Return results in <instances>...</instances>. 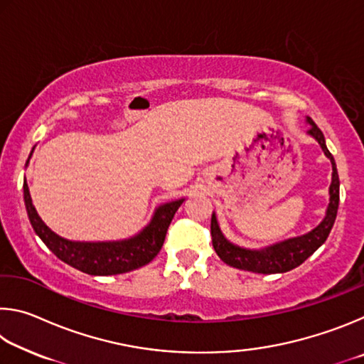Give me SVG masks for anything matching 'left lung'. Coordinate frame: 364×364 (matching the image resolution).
<instances>
[{
    "mask_svg": "<svg viewBox=\"0 0 364 364\" xmlns=\"http://www.w3.org/2000/svg\"><path fill=\"white\" fill-rule=\"evenodd\" d=\"M306 122L311 125L308 133L318 141L319 146L323 147L326 157L331 159V164H332V183L329 188L331 199H329L328 210H326L324 220L315 228V230L310 231L308 234H304V236L287 239L284 242L274 244L271 245V247H267L263 250H249V249L237 247V245L226 241V237L220 231L217 217H215L213 213L212 225H210L213 249L221 260H223L226 264H230V267L245 269V271H254V273H260V274L286 273V271H291L294 268H297L299 264L304 263L306 258L310 257L313 252L319 247V245L324 244L326 239H328L337 217L338 186H341V183H338L334 157H332V154L329 152L328 147H326L323 132L319 130L316 123L313 122L310 117H306Z\"/></svg>",
    "mask_w": 364,
    "mask_h": 364,
    "instance_id": "obj_1",
    "label": "left lung"
}]
</instances>
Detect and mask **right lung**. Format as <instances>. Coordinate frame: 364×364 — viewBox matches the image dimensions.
Here are the masks:
<instances>
[{
	"mask_svg": "<svg viewBox=\"0 0 364 364\" xmlns=\"http://www.w3.org/2000/svg\"><path fill=\"white\" fill-rule=\"evenodd\" d=\"M32 156V154H30ZM30 159V157H28ZM23 200H26L28 220L35 232L46 244V247L59 260L70 267L93 276L122 274L149 263L162 249L167 230L175 213L184 199L168 202L157 207L156 213L138 236L119 242H72L59 237L43 223L32 204L28 184L23 183Z\"/></svg>",
	"mask_w": 364,
	"mask_h": 364,
	"instance_id": "1",
	"label": "right lung"
}]
</instances>
